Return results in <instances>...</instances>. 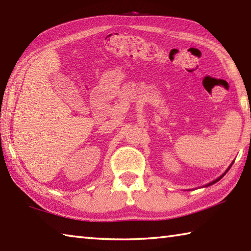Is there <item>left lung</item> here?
Wrapping results in <instances>:
<instances>
[{"mask_svg": "<svg viewBox=\"0 0 251 251\" xmlns=\"http://www.w3.org/2000/svg\"><path fill=\"white\" fill-rule=\"evenodd\" d=\"M233 163H234V161H233V162H231V165H230V166L228 167V169H227V170H226V171H225L224 173H223V175H222V176H221L220 177H217V179H216V180H214V181H212V182H209V183H208V184H206V185H205V186H209V185H212V184H214V183H216V182H217V181H220V180L222 179V177H223V176H224L226 175V172H227V171H228V170L230 169V167H231V166H233Z\"/></svg>", "mask_w": 251, "mask_h": 251, "instance_id": "1", "label": "left lung"}]
</instances>
